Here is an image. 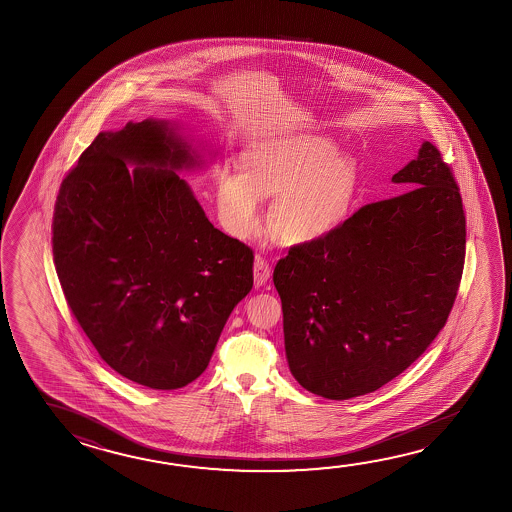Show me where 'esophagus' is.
<instances>
[{"mask_svg":"<svg viewBox=\"0 0 512 512\" xmlns=\"http://www.w3.org/2000/svg\"><path fill=\"white\" fill-rule=\"evenodd\" d=\"M269 275H271V266H269L268 260L257 255V257H255V264H253V278H255V286H264V284L269 280Z\"/></svg>","mask_w":512,"mask_h":512,"instance_id":"1","label":"esophagus"}]
</instances>
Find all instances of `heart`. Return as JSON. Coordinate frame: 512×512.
<instances>
[{
	"label": "heart",
	"instance_id": "obj_1",
	"mask_svg": "<svg viewBox=\"0 0 512 512\" xmlns=\"http://www.w3.org/2000/svg\"><path fill=\"white\" fill-rule=\"evenodd\" d=\"M239 176L217 178V203L241 237L259 225L260 199H277L273 226L289 244L322 241L349 221L359 196L358 167L320 136H269L237 156Z\"/></svg>",
	"mask_w": 512,
	"mask_h": 512
}]
</instances>
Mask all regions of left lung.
I'll return each mask as SVG.
<instances>
[{"mask_svg":"<svg viewBox=\"0 0 512 512\" xmlns=\"http://www.w3.org/2000/svg\"><path fill=\"white\" fill-rule=\"evenodd\" d=\"M408 192L359 208L273 271L289 370L311 394H370L412 365L448 322L466 259L460 189L435 145L394 174Z\"/></svg>","mask_w":512,"mask_h":512,"instance_id":"obj_1","label":"left lung"}]
</instances>
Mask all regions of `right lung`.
I'll return each mask as SVG.
<instances>
[{
	"label": "right lung",
	"mask_w": 512,
	"mask_h": 512,
	"mask_svg": "<svg viewBox=\"0 0 512 512\" xmlns=\"http://www.w3.org/2000/svg\"><path fill=\"white\" fill-rule=\"evenodd\" d=\"M194 165L167 122H129L97 135L55 201L52 250L70 311L109 367L153 390L205 372L253 286L252 248L214 228L176 174Z\"/></svg>",
	"instance_id": "right-lung-1"
}]
</instances>
